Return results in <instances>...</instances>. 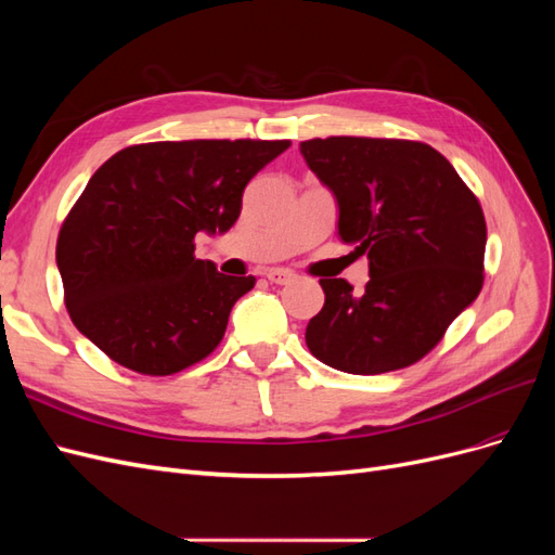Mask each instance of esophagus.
I'll return each instance as SVG.
<instances>
[{"label":"esophagus","instance_id":"obj_1","mask_svg":"<svg viewBox=\"0 0 555 555\" xmlns=\"http://www.w3.org/2000/svg\"><path fill=\"white\" fill-rule=\"evenodd\" d=\"M266 278L273 284H289L296 275L292 271H287V268H271V271L266 273Z\"/></svg>","mask_w":555,"mask_h":555}]
</instances>
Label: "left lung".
<instances>
[{"label": "left lung", "instance_id": "left-lung-1", "mask_svg": "<svg viewBox=\"0 0 555 555\" xmlns=\"http://www.w3.org/2000/svg\"><path fill=\"white\" fill-rule=\"evenodd\" d=\"M338 204V233L367 257L361 296L343 278L319 280L312 354L351 375L408 367L442 340L479 296L486 222L477 196L438 150L418 141L331 137L300 143Z\"/></svg>", "mask_w": 555, "mask_h": 555}]
</instances>
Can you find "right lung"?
<instances>
[{
	"label": "right lung",
	"instance_id": "right-lung-1",
	"mask_svg": "<svg viewBox=\"0 0 555 555\" xmlns=\"http://www.w3.org/2000/svg\"><path fill=\"white\" fill-rule=\"evenodd\" d=\"M287 147L162 141L125 147L99 166L55 249L76 328L141 375H173L206 359L257 280L196 259L194 238L236 224L245 184Z\"/></svg>",
	"mask_w": 555,
	"mask_h": 555
}]
</instances>
